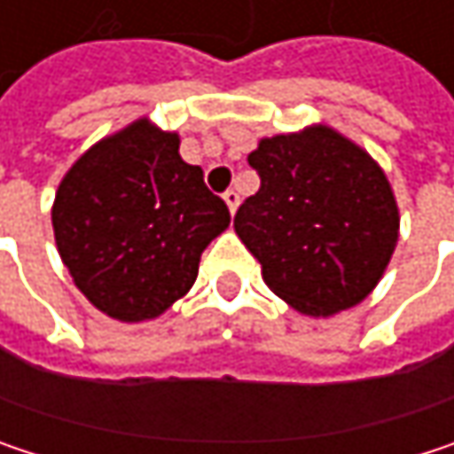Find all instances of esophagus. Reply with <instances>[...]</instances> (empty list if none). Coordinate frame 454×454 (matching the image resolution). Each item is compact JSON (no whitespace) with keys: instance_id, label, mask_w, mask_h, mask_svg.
I'll list each match as a JSON object with an SVG mask.
<instances>
[{"instance_id":"1","label":"esophagus","mask_w":454,"mask_h":454,"mask_svg":"<svg viewBox=\"0 0 454 454\" xmlns=\"http://www.w3.org/2000/svg\"><path fill=\"white\" fill-rule=\"evenodd\" d=\"M223 200H226L228 210H231V215H233V213H236V207H239V192L228 189L226 194H223Z\"/></svg>"}]
</instances>
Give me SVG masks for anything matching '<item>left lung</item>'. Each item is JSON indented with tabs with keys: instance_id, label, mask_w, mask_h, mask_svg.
<instances>
[{
	"instance_id": "obj_1",
	"label": "left lung",
	"mask_w": 454,
	"mask_h": 454,
	"mask_svg": "<svg viewBox=\"0 0 454 454\" xmlns=\"http://www.w3.org/2000/svg\"><path fill=\"white\" fill-rule=\"evenodd\" d=\"M247 160L260 192L236 210L233 228L262 265L268 289L310 317L360 305L400 239L381 165L323 123L260 138Z\"/></svg>"
}]
</instances>
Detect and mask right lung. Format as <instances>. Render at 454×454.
<instances>
[{
  "label": "right lung",
  "instance_id": "obj_1",
  "mask_svg": "<svg viewBox=\"0 0 454 454\" xmlns=\"http://www.w3.org/2000/svg\"><path fill=\"white\" fill-rule=\"evenodd\" d=\"M178 144V134L138 118L89 146L54 194V241L73 284L123 323L152 320L181 300L205 247L231 223Z\"/></svg>",
  "mask_w": 454,
  "mask_h": 454
}]
</instances>
